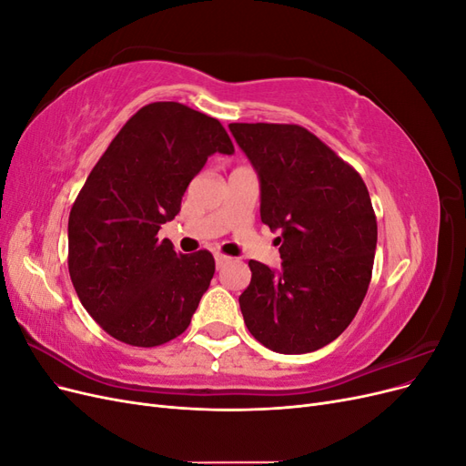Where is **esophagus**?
I'll return each mask as SVG.
<instances>
[{
    "label": "esophagus",
    "mask_w": 466,
    "mask_h": 466,
    "mask_svg": "<svg viewBox=\"0 0 466 466\" xmlns=\"http://www.w3.org/2000/svg\"><path fill=\"white\" fill-rule=\"evenodd\" d=\"M214 257H216V266H218V268H223L225 264H228V262L231 260L229 257H225V255H221V252H216V255H214Z\"/></svg>",
    "instance_id": "1"
}]
</instances>
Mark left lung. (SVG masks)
<instances>
[{
	"instance_id": "1",
	"label": "left lung",
	"mask_w": 466,
	"mask_h": 466,
	"mask_svg": "<svg viewBox=\"0 0 466 466\" xmlns=\"http://www.w3.org/2000/svg\"><path fill=\"white\" fill-rule=\"evenodd\" d=\"M260 178V219L278 237L281 270L250 260L238 298L248 332L278 354L330 344L368 293L377 219L354 167L298 124H229Z\"/></svg>"
}]
</instances>
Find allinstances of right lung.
<instances>
[{
  "label": "right lung",
  "instance_id": "add662e5",
  "mask_svg": "<svg viewBox=\"0 0 466 466\" xmlns=\"http://www.w3.org/2000/svg\"><path fill=\"white\" fill-rule=\"evenodd\" d=\"M233 151L219 120L151 103L93 167L69 211L67 268L81 305L112 338L153 348L188 329L216 260L208 250L177 255L157 233L209 155Z\"/></svg>",
  "mask_w": 466,
  "mask_h": 466
}]
</instances>
